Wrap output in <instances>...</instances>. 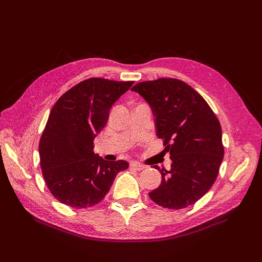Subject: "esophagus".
Here are the masks:
<instances>
[{"mask_svg":"<svg viewBox=\"0 0 262 262\" xmlns=\"http://www.w3.org/2000/svg\"><path fill=\"white\" fill-rule=\"evenodd\" d=\"M131 168H133V169H136V170H142V169H144L145 168V166L144 165H142V164H138V163H131Z\"/></svg>","mask_w":262,"mask_h":262,"instance_id":"esophagus-1","label":"esophagus"}]
</instances>
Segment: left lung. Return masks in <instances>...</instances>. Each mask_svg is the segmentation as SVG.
<instances>
[{
	"instance_id": "8db88e82",
	"label": "left lung",
	"mask_w": 262,
	"mask_h": 262,
	"mask_svg": "<svg viewBox=\"0 0 262 262\" xmlns=\"http://www.w3.org/2000/svg\"><path fill=\"white\" fill-rule=\"evenodd\" d=\"M152 108L156 134L163 139L171 165L160 187L148 193L161 207L179 210L207 193L219 175L224 146L219 119L191 86L177 78H158L132 87Z\"/></svg>"
}]
</instances>
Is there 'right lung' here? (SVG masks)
I'll return each mask as SVG.
<instances>
[{
  "label": "right lung",
  "instance_id": "add662e5",
  "mask_svg": "<svg viewBox=\"0 0 262 262\" xmlns=\"http://www.w3.org/2000/svg\"><path fill=\"white\" fill-rule=\"evenodd\" d=\"M132 84L92 77L54 104L39 142V155L46 184L61 203L75 209L93 207L108 193L117 173L129 167L125 161H105L93 148L110 108Z\"/></svg>",
  "mask_w": 262,
  "mask_h": 262
}]
</instances>
